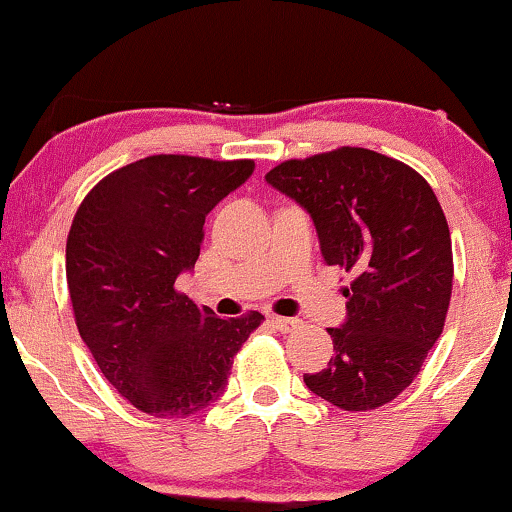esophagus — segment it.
I'll return each instance as SVG.
<instances>
[{"label":"esophagus","instance_id":"obj_1","mask_svg":"<svg viewBox=\"0 0 512 512\" xmlns=\"http://www.w3.org/2000/svg\"><path fill=\"white\" fill-rule=\"evenodd\" d=\"M272 325L276 327L279 332H291L296 330L298 325H301V320H296V317H272Z\"/></svg>","mask_w":512,"mask_h":512}]
</instances>
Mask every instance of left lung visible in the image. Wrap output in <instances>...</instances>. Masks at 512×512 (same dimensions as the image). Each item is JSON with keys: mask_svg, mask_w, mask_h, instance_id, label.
<instances>
[{"mask_svg": "<svg viewBox=\"0 0 512 512\" xmlns=\"http://www.w3.org/2000/svg\"><path fill=\"white\" fill-rule=\"evenodd\" d=\"M315 223L327 264L354 274L334 354L305 373L310 392L346 411L392 402L438 342L452 293L448 221L431 185L395 158L342 146L264 175Z\"/></svg>", "mask_w": 512, "mask_h": 512, "instance_id": "obj_1", "label": "left lung"}]
</instances>
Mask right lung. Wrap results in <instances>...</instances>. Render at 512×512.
<instances>
[{"instance_id": "right-lung-1", "label": "right lung", "mask_w": 512, "mask_h": 512, "mask_svg": "<svg viewBox=\"0 0 512 512\" xmlns=\"http://www.w3.org/2000/svg\"><path fill=\"white\" fill-rule=\"evenodd\" d=\"M252 170V161L149 156L103 178L76 211L67 238L76 327L139 411L178 419L207 409L264 320L255 310L221 320L175 289L195 269L207 214Z\"/></svg>"}]
</instances>
